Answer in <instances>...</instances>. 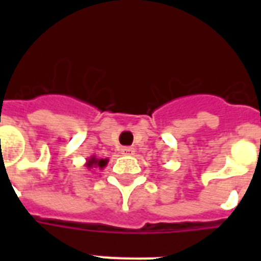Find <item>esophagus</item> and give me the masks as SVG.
Listing matches in <instances>:
<instances>
[{
  "mask_svg": "<svg viewBox=\"0 0 261 261\" xmlns=\"http://www.w3.org/2000/svg\"><path fill=\"white\" fill-rule=\"evenodd\" d=\"M120 151H122V154L123 155H133L134 154V149L130 146H124L120 149Z\"/></svg>",
  "mask_w": 261,
  "mask_h": 261,
  "instance_id": "esophagus-1",
  "label": "esophagus"
}]
</instances>
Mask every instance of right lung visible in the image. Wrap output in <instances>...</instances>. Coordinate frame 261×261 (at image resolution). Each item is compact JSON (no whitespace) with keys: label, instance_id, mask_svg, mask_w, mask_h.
I'll use <instances>...</instances> for the list:
<instances>
[{"label":"right lung","instance_id":"obj_1","mask_svg":"<svg viewBox=\"0 0 261 261\" xmlns=\"http://www.w3.org/2000/svg\"><path fill=\"white\" fill-rule=\"evenodd\" d=\"M107 164H108V159H98L96 155H92L89 159L87 160V163H85V167L88 169H92V168H96V169H104L107 167Z\"/></svg>","mask_w":261,"mask_h":261}]
</instances>
